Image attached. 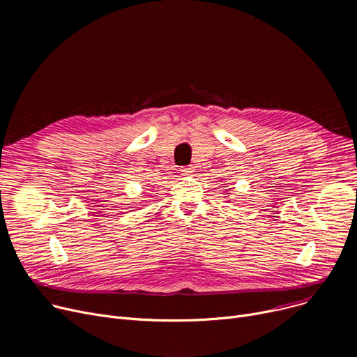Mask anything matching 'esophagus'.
<instances>
[{"instance_id": "34e87169", "label": "esophagus", "mask_w": 357, "mask_h": 357, "mask_svg": "<svg viewBox=\"0 0 357 357\" xmlns=\"http://www.w3.org/2000/svg\"><path fill=\"white\" fill-rule=\"evenodd\" d=\"M181 172L183 174V175H190V174H192L194 172V167L190 165V166H182L181 167Z\"/></svg>"}]
</instances>
